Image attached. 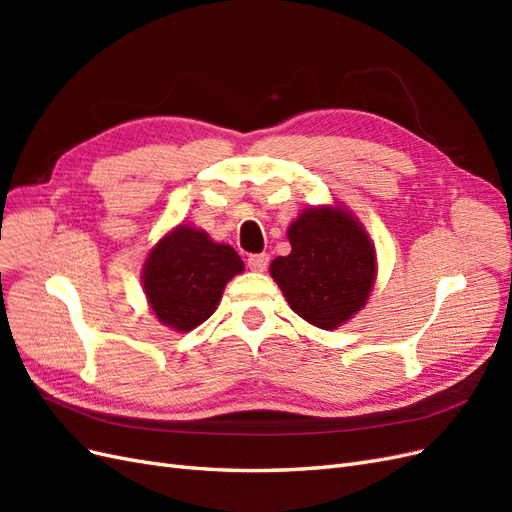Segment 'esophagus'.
Returning <instances> with one entry per match:
<instances>
[{
  "label": "esophagus",
  "mask_w": 512,
  "mask_h": 512,
  "mask_svg": "<svg viewBox=\"0 0 512 512\" xmlns=\"http://www.w3.org/2000/svg\"><path fill=\"white\" fill-rule=\"evenodd\" d=\"M247 267H250L252 271H265L269 267V254L247 256Z\"/></svg>",
  "instance_id": "obj_1"
}]
</instances>
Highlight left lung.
<instances>
[{
    "label": "left lung",
    "instance_id": "left-lung-1",
    "mask_svg": "<svg viewBox=\"0 0 512 512\" xmlns=\"http://www.w3.org/2000/svg\"><path fill=\"white\" fill-rule=\"evenodd\" d=\"M292 252L271 262L292 312L318 329H337L365 305L376 252L363 226L333 207L307 209L288 228Z\"/></svg>",
    "mask_w": 512,
    "mask_h": 512
}]
</instances>
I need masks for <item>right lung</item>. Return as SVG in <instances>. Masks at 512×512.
Segmentation results:
<instances>
[{
	"instance_id": "1",
	"label": "right lung",
	"mask_w": 512,
	"mask_h": 512,
	"mask_svg": "<svg viewBox=\"0 0 512 512\" xmlns=\"http://www.w3.org/2000/svg\"><path fill=\"white\" fill-rule=\"evenodd\" d=\"M241 271L243 260L230 245L213 243L203 230L179 226L151 250L143 284L160 322L185 333L215 312L226 282Z\"/></svg>"
}]
</instances>
